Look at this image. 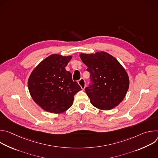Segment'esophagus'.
Returning <instances> with one entry per match:
<instances>
[{
  "label": "esophagus",
  "instance_id": "obj_1",
  "mask_svg": "<svg viewBox=\"0 0 158 158\" xmlns=\"http://www.w3.org/2000/svg\"><path fill=\"white\" fill-rule=\"evenodd\" d=\"M78 84H79V85L81 86L82 89H84L85 87V82L84 78H81L80 80L78 81Z\"/></svg>",
  "mask_w": 158,
  "mask_h": 158
}]
</instances>
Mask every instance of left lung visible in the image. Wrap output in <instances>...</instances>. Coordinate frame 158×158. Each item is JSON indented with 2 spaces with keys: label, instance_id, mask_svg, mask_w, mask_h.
<instances>
[{
  "label": "left lung",
  "instance_id": "1",
  "mask_svg": "<svg viewBox=\"0 0 158 158\" xmlns=\"http://www.w3.org/2000/svg\"><path fill=\"white\" fill-rule=\"evenodd\" d=\"M79 56L90 73L91 84L85 91L91 104L101 110H110L118 106L125 98L129 85L124 67L106 52Z\"/></svg>",
  "mask_w": 158,
  "mask_h": 158
}]
</instances>
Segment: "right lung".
<instances>
[{
    "instance_id": "obj_1",
    "label": "right lung",
    "mask_w": 158,
    "mask_h": 158,
    "mask_svg": "<svg viewBox=\"0 0 158 158\" xmlns=\"http://www.w3.org/2000/svg\"><path fill=\"white\" fill-rule=\"evenodd\" d=\"M71 56L52 54L32 71L28 88L34 102L42 109L55 114L67 110L73 104L74 95L81 88L65 67Z\"/></svg>"
}]
</instances>
